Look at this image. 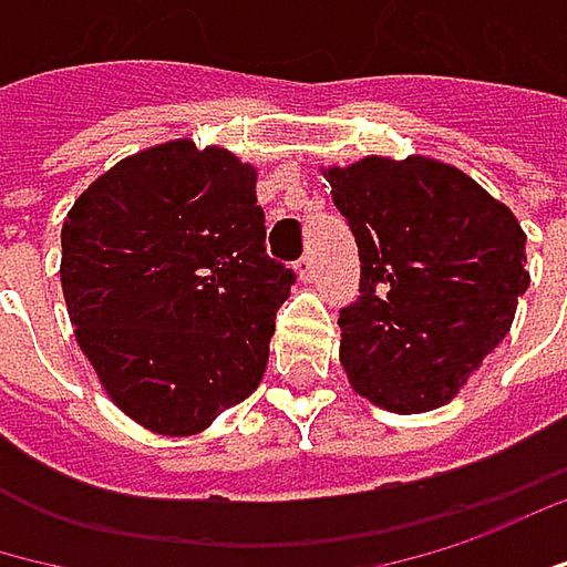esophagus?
I'll return each mask as SVG.
<instances>
[{
  "label": "esophagus",
  "mask_w": 567,
  "mask_h": 567,
  "mask_svg": "<svg viewBox=\"0 0 567 567\" xmlns=\"http://www.w3.org/2000/svg\"><path fill=\"white\" fill-rule=\"evenodd\" d=\"M298 276H301L305 282H311V279H315V276H317V256H315V252H308V256H305V259L298 262Z\"/></svg>",
  "instance_id": "1"
}]
</instances>
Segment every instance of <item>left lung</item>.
Returning a JSON list of instances; mask_svg holds the SVG:
<instances>
[{"label": "left lung", "mask_w": 567, "mask_h": 567, "mask_svg": "<svg viewBox=\"0 0 567 567\" xmlns=\"http://www.w3.org/2000/svg\"><path fill=\"white\" fill-rule=\"evenodd\" d=\"M327 179L359 247V298L340 308L352 388L398 414L446 404L529 288L516 217L426 156H365Z\"/></svg>", "instance_id": "1"}]
</instances>
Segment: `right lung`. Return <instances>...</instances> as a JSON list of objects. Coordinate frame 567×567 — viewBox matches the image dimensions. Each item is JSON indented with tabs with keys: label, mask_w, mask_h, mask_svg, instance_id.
Masks as SVG:
<instances>
[{
	"label": "right lung",
	"mask_w": 567,
	"mask_h": 567,
	"mask_svg": "<svg viewBox=\"0 0 567 567\" xmlns=\"http://www.w3.org/2000/svg\"><path fill=\"white\" fill-rule=\"evenodd\" d=\"M60 240L76 340L124 414L185 436L256 391L298 276L266 252L252 166L192 141L127 156Z\"/></svg>",
	"instance_id": "obj_1"
}]
</instances>
